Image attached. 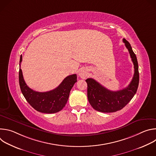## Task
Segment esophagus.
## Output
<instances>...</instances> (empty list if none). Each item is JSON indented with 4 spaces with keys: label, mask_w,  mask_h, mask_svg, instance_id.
I'll list each match as a JSON object with an SVG mask.
<instances>
[{
    "label": "esophagus",
    "mask_w": 156,
    "mask_h": 156,
    "mask_svg": "<svg viewBox=\"0 0 156 156\" xmlns=\"http://www.w3.org/2000/svg\"><path fill=\"white\" fill-rule=\"evenodd\" d=\"M79 76L80 78H81L82 79H86L87 76H88V74H87V72H86V70L83 69V70H81L80 72H79Z\"/></svg>",
    "instance_id": "obj_1"
}]
</instances>
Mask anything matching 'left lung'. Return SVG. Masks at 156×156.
<instances>
[{
  "instance_id": "1",
  "label": "left lung",
  "mask_w": 156,
  "mask_h": 156,
  "mask_svg": "<svg viewBox=\"0 0 156 156\" xmlns=\"http://www.w3.org/2000/svg\"><path fill=\"white\" fill-rule=\"evenodd\" d=\"M123 42L129 51L134 65L135 73L128 86L122 90H108L93 78H87V99L96 110L104 113L115 112L122 109L136 94L139 84V71L137 58L133 51L130 44L125 39Z\"/></svg>"
}]
</instances>
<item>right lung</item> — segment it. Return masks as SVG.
I'll return each mask as SVG.
<instances>
[{
    "mask_svg": "<svg viewBox=\"0 0 156 156\" xmlns=\"http://www.w3.org/2000/svg\"><path fill=\"white\" fill-rule=\"evenodd\" d=\"M22 61L20 56V67ZM77 81L76 74L66 76L54 90L48 92H37L26 84L21 69L19 70V83L21 91L27 102L37 111L42 113L54 114L60 111L66 105L70 92Z\"/></svg>",
    "mask_w": 156,
    "mask_h": 156,
    "instance_id": "add662e5",
    "label": "right lung"
}]
</instances>
